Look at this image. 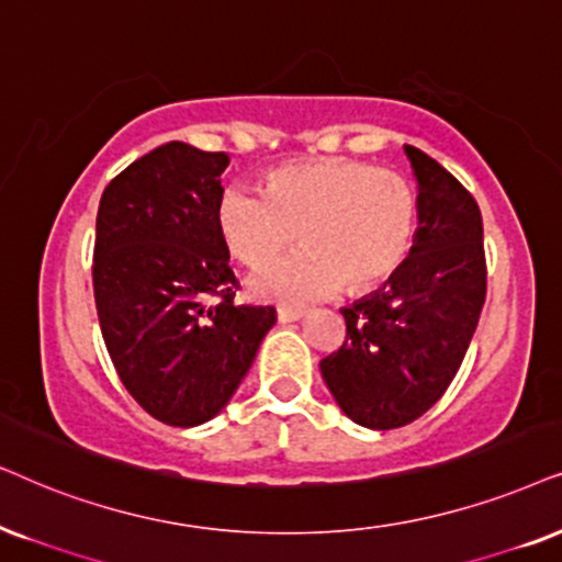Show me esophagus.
Wrapping results in <instances>:
<instances>
[{"label":"esophagus","mask_w":562,"mask_h":562,"mask_svg":"<svg viewBox=\"0 0 562 562\" xmlns=\"http://www.w3.org/2000/svg\"><path fill=\"white\" fill-rule=\"evenodd\" d=\"M303 316H305V311H303V308H290V305H280V308H277V318H280L282 324L301 322Z\"/></svg>","instance_id":"1"}]
</instances>
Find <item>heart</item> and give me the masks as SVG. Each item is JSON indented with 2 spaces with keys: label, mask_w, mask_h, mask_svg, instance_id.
<instances>
[{
  "label": "heart",
  "mask_w": 562,
  "mask_h": 562,
  "mask_svg": "<svg viewBox=\"0 0 562 562\" xmlns=\"http://www.w3.org/2000/svg\"><path fill=\"white\" fill-rule=\"evenodd\" d=\"M417 220L420 199L402 173L350 158L288 162L265 191L228 183L215 204L220 236L246 267L267 265L301 233L308 248L251 280L254 293L277 303L381 285L409 257Z\"/></svg>",
  "instance_id": "obj_1"
}]
</instances>
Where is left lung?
I'll use <instances>...</instances> for the list:
<instances>
[{
  "instance_id": "8db88e82",
  "label": "left lung",
  "mask_w": 562,
  "mask_h": 562,
  "mask_svg": "<svg viewBox=\"0 0 562 562\" xmlns=\"http://www.w3.org/2000/svg\"><path fill=\"white\" fill-rule=\"evenodd\" d=\"M420 187V228L404 265L342 308L347 337L322 375L352 423L392 430L425 415L457 375L487 293L482 217L443 166L404 145Z\"/></svg>"
}]
</instances>
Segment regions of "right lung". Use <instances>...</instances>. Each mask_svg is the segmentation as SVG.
<instances>
[{"instance_id":"obj_1","label":"right lung","mask_w":562,"mask_h":562,"mask_svg":"<svg viewBox=\"0 0 562 562\" xmlns=\"http://www.w3.org/2000/svg\"><path fill=\"white\" fill-rule=\"evenodd\" d=\"M225 153L168 142L105 187L92 290L113 368L155 420H212L251 368L277 314L236 305L238 280L215 223Z\"/></svg>"}]
</instances>
